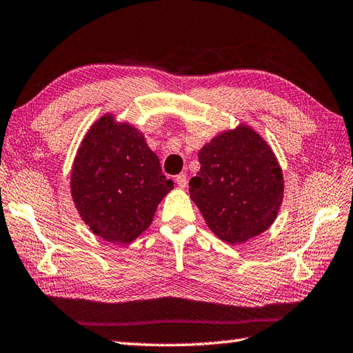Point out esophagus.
<instances>
[{
    "label": "esophagus",
    "mask_w": 353,
    "mask_h": 353,
    "mask_svg": "<svg viewBox=\"0 0 353 353\" xmlns=\"http://www.w3.org/2000/svg\"><path fill=\"white\" fill-rule=\"evenodd\" d=\"M176 182H177V186L179 188H186V183H188V179H186V174L185 172H181V174L176 176Z\"/></svg>",
    "instance_id": "1"
}]
</instances>
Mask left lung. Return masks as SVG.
Wrapping results in <instances>:
<instances>
[{
  "instance_id": "8db88e82",
  "label": "left lung",
  "mask_w": 353,
  "mask_h": 353,
  "mask_svg": "<svg viewBox=\"0 0 353 353\" xmlns=\"http://www.w3.org/2000/svg\"><path fill=\"white\" fill-rule=\"evenodd\" d=\"M190 196L206 225L230 245L260 236L277 219L285 183L274 151L257 131L239 125L199 151Z\"/></svg>"
}]
</instances>
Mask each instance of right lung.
Returning a JSON list of instances; mask_svg holds the SVG:
<instances>
[{
  "label": "right lung",
  "mask_w": 353,
  "mask_h": 353,
  "mask_svg": "<svg viewBox=\"0 0 353 353\" xmlns=\"http://www.w3.org/2000/svg\"><path fill=\"white\" fill-rule=\"evenodd\" d=\"M172 186L141 131L110 113L87 131L70 176L81 219L98 237L122 245L147 230Z\"/></svg>",
  "instance_id": "obj_1"
}]
</instances>
